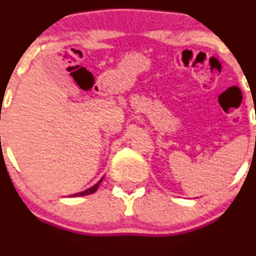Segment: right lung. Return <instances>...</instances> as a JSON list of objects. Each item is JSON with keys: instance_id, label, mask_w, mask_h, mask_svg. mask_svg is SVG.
Masks as SVG:
<instances>
[{"instance_id": "obj_1", "label": "right lung", "mask_w": 256, "mask_h": 256, "mask_svg": "<svg viewBox=\"0 0 256 256\" xmlns=\"http://www.w3.org/2000/svg\"><path fill=\"white\" fill-rule=\"evenodd\" d=\"M102 180H100L99 182L96 183V184H95V186H92V188H89V190H84V192L76 193V194H73V197H78V196H79V197H80V196H88V194H92V193H94L95 190H98V187H99V184H100V183H102Z\"/></svg>"}]
</instances>
